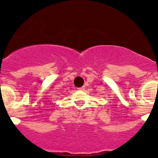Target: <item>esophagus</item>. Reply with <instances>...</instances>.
I'll return each mask as SVG.
<instances>
[{"instance_id":"obj_1","label":"esophagus","mask_w":158,"mask_h":158,"mask_svg":"<svg viewBox=\"0 0 158 158\" xmlns=\"http://www.w3.org/2000/svg\"><path fill=\"white\" fill-rule=\"evenodd\" d=\"M85 86H83V87H79V88H78V89H79V90H85Z\"/></svg>"}]
</instances>
